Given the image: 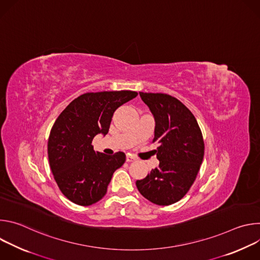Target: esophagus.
<instances>
[{
    "instance_id": "34e87169",
    "label": "esophagus",
    "mask_w": 260,
    "mask_h": 260,
    "mask_svg": "<svg viewBox=\"0 0 260 260\" xmlns=\"http://www.w3.org/2000/svg\"><path fill=\"white\" fill-rule=\"evenodd\" d=\"M137 158L135 156H132V155H127L126 156V161L127 162H133V161H136Z\"/></svg>"
}]
</instances>
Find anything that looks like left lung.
I'll return each instance as SVG.
<instances>
[{"instance_id":"1","label":"left lung","mask_w":260,"mask_h":260,"mask_svg":"<svg viewBox=\"0 0 260 260\" xmlns=\"http://www.w3.org/2000/svg\"><path fill=\"white\" fill-rule=\"evenodd\" d=\"M155 119L158 168L137 180L140 193L153 204L169 206L180 201L193 184L204 158L201 128L190 110L166 93L140 92Z\"/></svg>"}]
</instances>
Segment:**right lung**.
I'll return each instance as SVG.
<instances>
[{
  "mask_svg": "<svg viewBox=\"0 0 260 260\" xmlns=\"http://www.w3.org/2000/svg\"><path fill=\"white\" fill-rule=\"evenodd\" d=\"M132 90L86 92L72 101L55 120L48 139L51 172L62 194L79 206L104 198L125 154L106 155L93 150L92 140L108 134L115 110L133 100Z\"/></svg>",
  "mask_w": 260,
  "mask_h": 260,
  "instance_id": "right-lung-1",
  "label": "right lung"
}]
</instances>
